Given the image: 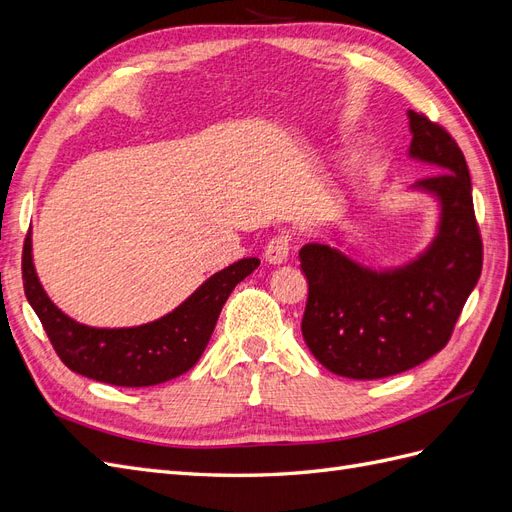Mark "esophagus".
Wrapping results in <instances>:
<instances>
[{
  "label": "esophagus",
  "instance_id": "obj_1",
  "mask_svg": "<svg viewBox=\"0 0 512 512\" xmlns=\"http://www.w3.org/2000/svg\"><path fill=\"white\" fill-rule=\"evenodd\" d=\"M288 252H290V237L277 235L267 243L265 258L267 262H271V265H282V262H286L288 258Z\"/></svg>",
  "mask_w": 512,
  "mask_h": 512
}]
</instances>
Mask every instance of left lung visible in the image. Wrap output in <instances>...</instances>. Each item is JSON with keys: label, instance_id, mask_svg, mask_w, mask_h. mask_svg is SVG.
Masks as SVG:
<instances>
[{"label": "left lung", "instance_id": "8db88e82", "mask_svg": "<svg viewBox=\"0 0 512 512\" xmlns=\"http://www.w3.org/2000/svg\"><path fill=\"white\" fill-rule=\"evenodd\" d=\"M408 119V156L436 170L412 185L440 207L425 252L393 269L365 267L324 243L299 252L309 286L305 344L320 365L352 380L395 376L440 352L483 269L466 158L438 123L414 111Z\"/></svg>", "mask_w": 512, "mask_h": 512}]
</instances>
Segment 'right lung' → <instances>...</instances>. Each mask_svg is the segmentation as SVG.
I'll use <instances>...</instances> for the list:
<instances>
[{"label":"right lung","mask_w":512,"mask_h":512,"mask_svg":"<svg viewBox=\"0 0 512 512\" xmlns=\"http://www.w3.org/2000/svg\"><path fill=\"white\" fill-rule=\"evenodd\" d=\"M241 258L213 273L173 312L138 327L96 329L72 320L44 292L32 258V235L23 245V288L64 365L113 386H153L192 369L205 352L228 294L258 269Z\"/></svg>","instance_id":"1"}]
</instances>
